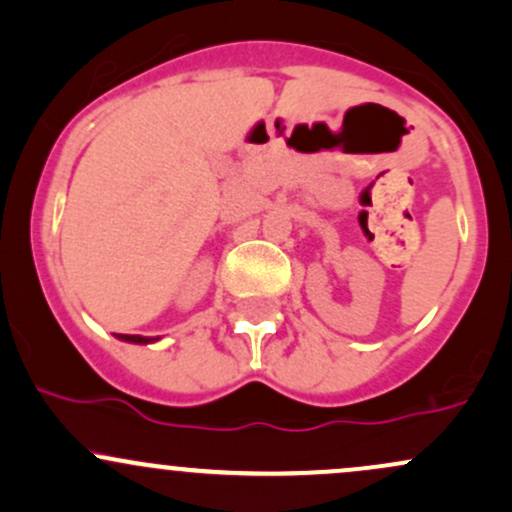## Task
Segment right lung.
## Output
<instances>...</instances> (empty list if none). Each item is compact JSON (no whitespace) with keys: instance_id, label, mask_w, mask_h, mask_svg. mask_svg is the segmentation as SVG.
<instances>
[{"instance_id":"add662e5","label":"right lung","mask_w":512,"mask_h":512,"mask_svg":"<svg viewBox=\"0 0 512 512\" xmlns=\"http://www.w3.org/2000/svg\"><path fill=\"white\" fill-rule=\"evenodd\" d=\"M119 338L126 340V342H138V345H140V342H143V345H145V342H153V338H143V335H119Z\"/></svg>"}]
</instances>
